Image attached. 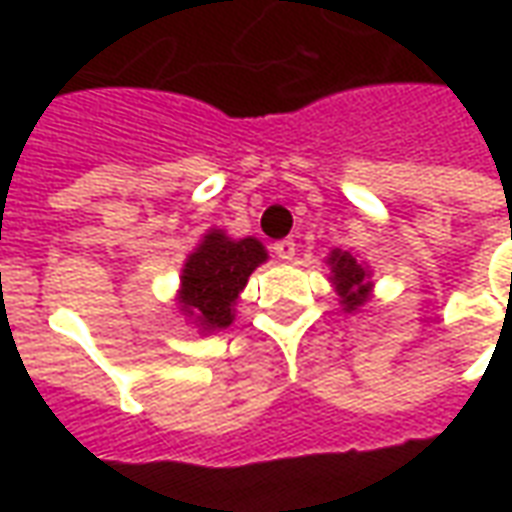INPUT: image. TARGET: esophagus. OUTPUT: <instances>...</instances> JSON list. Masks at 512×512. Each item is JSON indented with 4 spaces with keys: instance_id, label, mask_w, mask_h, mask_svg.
<instances>
[{
    "instance_id": "obj_1",
    "label": "esophagus",
    "mask_w": 512,
    "mask_h": 512,
    "mask_svg": "<svg viewBox=\"0 0 512 512\" xmlns=\"http://www.w3.org/2000/svg\"><path fill=\"white\" fill-rule=\"evenodd\" d=\"M274 255H277L279 260H285V263L293 260V257H296V241H293V238H282V241H277V244H274Z\"/></svg>"
}]
</instances>
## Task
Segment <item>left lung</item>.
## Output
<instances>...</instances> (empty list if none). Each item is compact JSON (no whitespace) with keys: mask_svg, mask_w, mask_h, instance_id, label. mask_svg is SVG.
I'll list each match as a JSON object with an SVG mask.
<instances>
[{"mask_svg":"<svg viewBox=\"0 0 512 512\" xmlns=\"http://www.w3.org/2000/svg\"><path fill=\"white\" fill-rule=\"evenodd\" d=\"M326 266L332 271L329 282H332L334 293L340 296V307L345 312H356L373 299V274H370V266L362 263L354 252L332 249L329 257H326Z\"/></svg>","mask_w":512,"mask_h":512,"instance_id":"obj_1","label":"left lung"}]
</instances>
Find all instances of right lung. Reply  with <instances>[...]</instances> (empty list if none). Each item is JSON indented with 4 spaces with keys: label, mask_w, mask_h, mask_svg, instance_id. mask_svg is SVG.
<instances>
[{
    "label": "right lung",
    "mask_w": 512,
    "mask_h": 512,
    "mask_svg": "<svg viewBox=\"0 0 512 512\" xmlns=\"http://www.w3.org/2000/svg\"><path fill=\"white\" fill-rule=\"evenodd\" d=\"M266 246L257 238H230L224 230H208L180 268L178 310L200 334L227 329L235 321V301L260 263Z\"/></svg>",
    "instance_id": "1"
}]
</instances>
